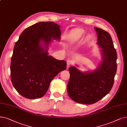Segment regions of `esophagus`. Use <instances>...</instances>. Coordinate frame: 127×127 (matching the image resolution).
<instances>
[{
	"label": "esophagus",
	"mask_w": 127,
	"mask_h": 127,
	"mask_svg": "<svg viewBox=\"0 0 127 127\" xmlns=\"http://www.w3.org/2000/svg\"><path fill=\"white\" fill-rule=\"evenodd\" d=\"M73 63V62L71 60H68L67 62V68L69 67L71 65H72Z\"/></svg>",
	"instance_id": "obj_1"
}]
</instances>
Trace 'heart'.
Wrapping results in <instances>:
<instances>
[{
    "label": "heart",
    "mask_w": 127,
    "mask_h": 127,
    "mask_svg": "<svg viewBox=\"0 0 127 127\" xmlns=\"http://www.w3.org/2000/svg\"><path fill=\"white\" fill-rule=\"evenodd\" d=\"M85 35L84 30L82 29H75L71 30L67 35V44L72 46L80 43ZM89 38L88 37V39Z\"/></svg>",
    "instance_id": "1"
}]
</instances>
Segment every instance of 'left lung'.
Listing matches in <instances>:
<instances>
[{"label": "left lung", "mask_w": 127, "mask_h": 127, "mask_svg": "<svg viewBox=\"0 0 127 127\" xmlns=\"http://www.w3.org/2000/svg\"><path fill=\"white\" fill-rule=\"evenodd\" d=\"M97 45L102 48V61L95 70L82 72L75 67L69 68L70 77L67 85L69 97L74 102L93 104L103 98L112 88L117 71L116 50L110 34L94 28Z\"/></svg>", "instance_id": "obj_1"}]
</instances>
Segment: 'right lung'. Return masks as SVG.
Segmentation results:
<instances>
[{
  "label": "right lung",
  "mask_w": 127,
  "mask_h": 127,
  "mask_svg": "<svg viewBox=\"0 0 127 127\" xmlns=\"http://www.w3.org/2000/svg\"><path fill=\"white\" fill-rule=\"evenodd\" d=\"M60 35V26L53 22L33 24L20 35L13 48L10 77L13 87L23 97H43L53 79L66 69L65 61L48 55V47L52 38L59 40Z\"/></svg>",
  "instance_id": "1"
}]
</instances>
